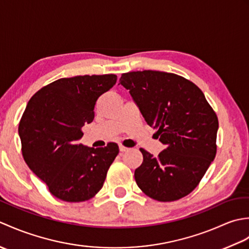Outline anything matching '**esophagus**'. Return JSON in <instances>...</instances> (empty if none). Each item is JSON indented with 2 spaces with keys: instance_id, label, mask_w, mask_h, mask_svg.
<instances>
[{
  "instance_id": "esophagus-1",
  "label": "esophagus",
  "mask_w": 249,
  "mask_h": 249,
  "mask_svg": "<svg viewBox=\"0 0 249 249\" xmlns=\"http://www.w3.org/2000/svg\"><path fill=\"white\" fill-rule=\"evenodd\" d=\"M128 150H129L128 147H126V146H124V145L120 144V151H121V152H126V151H128Z\"/></svg>"
}]
</instances>
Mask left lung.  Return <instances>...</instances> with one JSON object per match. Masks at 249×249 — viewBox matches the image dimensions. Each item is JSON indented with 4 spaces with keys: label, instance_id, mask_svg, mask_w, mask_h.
Here are the masks:
<instances>
[{
    "label": "left lung",
    "instance_id": "8db88e82",
    "mask_svg": "<svg viewBox=\"0 0 249 249\" xmlns=\"http://www.w3.org/2000/svg\"><path fill=\"white\" fill-rule=\"evenodd\" d=\"M145 122L166 145L157 157L140 149L142 165L135 170L139 188L150 198L169 202L198 186L216 155L218 119L202 91L176 73L143 71L123 73Z\"/></svg>",
    "mask_w": 249,
    "mask_h": 249
}]
</instances>
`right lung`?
<instances>
[{
    "label": "right lung",
    "instance_id": "add662e5",
    "mask_svg": "<svg viewBox=\"0 0 249 249\" xmlns=\"http://www.w3.org/2000/svg\"><path fill=\"white\" fill-rule=\"evenodd\" d=\"M116 79L113 73L62 78L41 88L26 105L18 128L21 151L54 197L82 202L102 189L118 144L94 149L77 141L82 126L94 120L96 100Z\"/></svg>",
    "mask_w": 249,
    "mask_h": 249
}]
</instances>
